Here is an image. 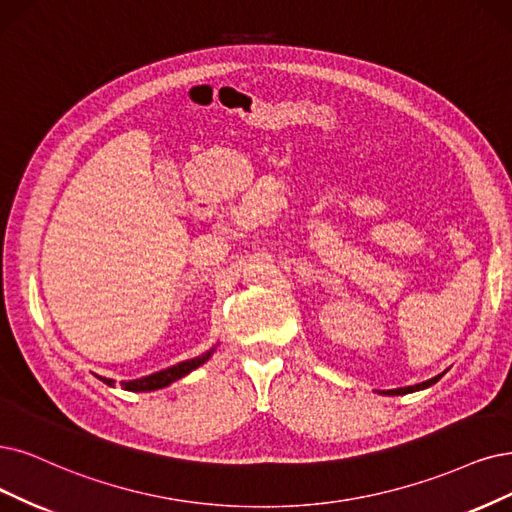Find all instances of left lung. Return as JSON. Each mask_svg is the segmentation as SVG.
<instances>
[{
	"label": "left lung",
	"instance_id": "1",
	"mask_svg": "<svg viewBox=\"0 0 512 512\" xmlns=\"http://www.w3.org/2000/svg\"><path fill=\"white\" fill-rule=\"evenodd\" d=\"M443 375V373H441ZM441 375L432 377V380L428 382H422V384H415V386H407V388H396V390H388V394H409V392H418V390H424V388H430L432 384H437L441 380Z\"/></svg>",
	"mask_w": 512,
	"mask_h": 512
}]
</instances>
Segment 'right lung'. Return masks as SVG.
Segmentation results:
<instances>
[{
    "label": "right lung",
    "mask_w": 512,
    "mask_h": 512,
    "mask_svg": "<svg viewBox=\"0 0 512 512\" xmlns=\"http://www.w3.org/2000/svg\"><path fill=\"white\" fill-rule=\"evenodd\" d=\"M215 348L204 352L202 356H196V358H189V361H183L179 365H173L168 369H162L158 373H151V375H145V377H139V380H130V382H122V388L124 390H130V392H151V390H160V388H166L168 384H173L177 380H181V377H185L187 373H192L194 369H198L200 365H204L208 358L213 356ZM103 380V377H101ZM107 386H113L116 382L113 380H103Z\"/></svg>",
    "instance_id": "right-lung-1"
}]
</instances>
